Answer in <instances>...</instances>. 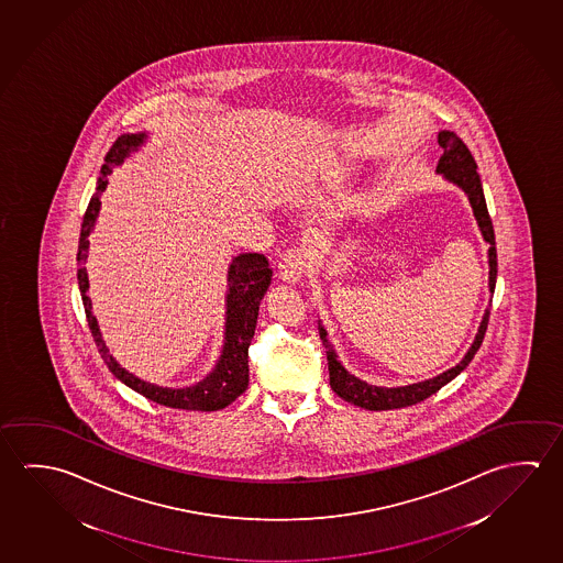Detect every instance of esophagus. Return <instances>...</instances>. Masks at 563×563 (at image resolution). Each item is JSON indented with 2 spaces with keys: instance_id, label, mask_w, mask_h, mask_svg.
Instances as JSON below:
<instances>
[{
  "instance_id": "esophagus-1",
  "label": "esophagus",
  "mask_w": 563,
  "mask_h": 563,
  "mask_svg": "<svg viewBox=\"0 0 563 563\" xmlns=\"http://www.w3.org/2000/svg\"><path fill=\"white\" fill-rule=\"evenodd\" d=\"M306 268H308V255L300 247H290L283 253V258L278 263L280 278L288 285L300 283V278L305 277Z\"/></svg>"
}]
</instances>
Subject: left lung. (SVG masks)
<instances>
[{"mask_svg": "<svg viewBox=\"0 0 563 563\" xmlns=\"http://www.w3.org/2000/svg\"><path fill=\"white\" fill-rule=\"evenodd\" d=\"M438 143L443 148V155L438 161L435 173L443 175L445 180L460 186L461 190L467 194L471 208H473V216H475L477 225H479L481 235L490 245L488 247V290L495 292V283H497L495 230H493V222H490V216H488L485 194H483L479 173H477V163L471 155L467 145L453 131H440ZM488 313H490V310L487 308L479 325V332L475 335V341L471 343L470 351L465 353V357L455 367L445 371L438 377L422 380V383L390 388L369 385L367 380H361L360 377L351 375L350 371L345 369L338 360V353L333 350L332 341L328 340V332H325L322 322H318L320 340H322L325 355H328L330 385H332L333 393L343 400L351 402V405L361 406V408H367V410H393V408H405V406L422 402L424 398L435 395L443 385H448L450 380L457 377L461 371L470 365L471 360L475 357V353L479 351L485 332H487Z\"/></svg>", "mask_w": 563, "mask_h": 563, "instance_id": "obj_1", "label": "left lung"}]
</instances>
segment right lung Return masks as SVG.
<instances>
[{
    "label": "right lung",
    "mask_w": 563,
    "mask_h": 563,
    "mask_svg": "<svg viewBox=\"0 0 563 563\" xmlns=\"http://www.w3.org/2000/svg\"><path fill=\"white\" fill-rule=\"evenodd\" d=\"M147 141V133H125L115 139L111 145L108 155L103 158L102 170L96 186V194L90 198V203L84 213L82 230H80V241H78V286L82 295L84 310L88 318V325L92 332L93 341L98 350L102 353V360L110 367L111 373L120 378L123 385L133 388L139 395L157 402V405L168 406V408H178V410H202V412H212V410H222L231 405L235 398L245 393L250 385V345L253 335H255V325H257L258 305L263 296L267 292L273 277V268L268 267V261L261 253H241L231 261L230 271H228V296H225V332H223V347L220 360L216 363L212 373L196 383L192 387L166 388L147 383L143 378H137L130 371L123 369L118 361L113 360L110 351L106 347L102 340V333L98 328V322L93 318L92 302L90 296L86 295L88 290V275L84 261L88 257V247H90V233L93 230V223L100 212V198L108 188V176L111 175L113 166H120L131 153L139 151V147Z\"/></svg>",
    "instance_id": "add662e5"
}]
</instances>
